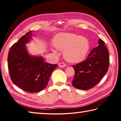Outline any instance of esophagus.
I'll use <instances>...</instances> for the list:
<instances>
[{"label":"esophagus","mask_w":121,"mask_h":121,"mask_svg":"<svg viewBox=\"0 0 121 121\" xmlns=\"http://www.w3.org/2000/svg\"><path fill=\"white\" fill-rule=\"evenodd\" d=\"M59 65L60 67H62V68H64V67L66 66V65H65V63H63V62H60V63H59Z\"/></svg>","instance_id":"1"}]
</instances>
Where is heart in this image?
<instances>
[{
	"label": "heart",
	"mask_w": 121,
	"mask_h": 121,
	"mask_svg": "<svg viewBox=\"0 0 121 121\" xmlns=\"http://www.w3.org/2000/svg\"><path fill=\"white\" fill-rule=\"evenodd\" d=\"M53 45L59 50L63 51V56L68 62H81L85 58L89 49V42L84 36L70 33H60L55 37ZM53 52L58 53L56 50Z\"/></svg>",
	"instance_id": "b5f03b06"
}]
</instances>
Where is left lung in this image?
<instances>
[{
  "mask_svg": "<svg viewBox=\"0 0 121 121\" xmlns=\"http://www.w3.org/2000/svg\"><path fill=\"white\" fill-rule=\"evenodd\" d=\"M99 44L91 51L86 59L73 65L75 76L72 84L76 89L86 90L95 87L107 72L109 56L105 42L99 38Z\"/></svg>",
  "mask_w": 121,
  "mask_h": 121,
  "instance_id": "8db88e82",
  "label": "left lung"
}]
</instances>
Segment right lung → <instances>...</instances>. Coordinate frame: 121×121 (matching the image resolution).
<instances>
[{"mask_svg":"<svg viewBox=\"0 0 121 121\" xmlns=\"http://www.w3.org/2000/svg\"><path fill=\"white\" fill-rule=\"evenodd\" d=\"M32 31H29L14 44L8 54V68L14 84L29 93L38 92L48 84L53 71L57 64L44 62L42 57L29 55L26 48L31 38Z\"/></svg>","mask_w":121,"mask_h":121,"instance_id":"add662e5","label":"right lung"}]
</instances>
